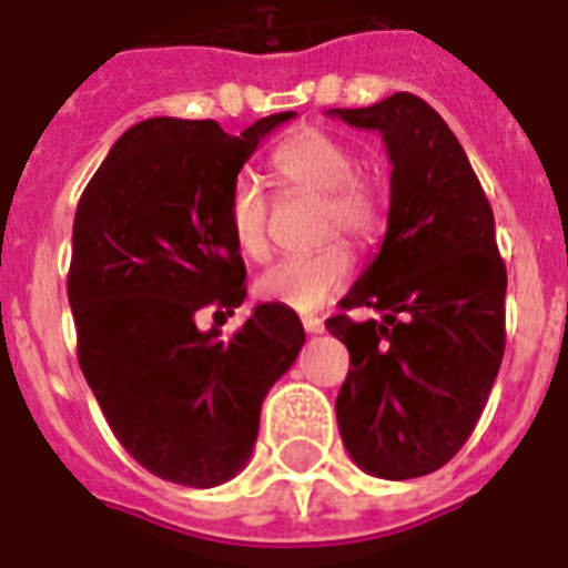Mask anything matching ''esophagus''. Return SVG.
Wrapping results in <instances>:
<instances>
[{
    "instance_id": "esophagus-1",
    "label": "esophagus",
    "mask_w": 568,
    "mask_h": 568,
    "mask_svg": "<svg viewBox=\"0 0 568 568\" xmlns=\"http://www.w3.org/2000/svg\"><path fill=\"white\" fill-rule=\"evenodd\" d=\"M303 328H306L308 335H321L326 326H323L321 317H303Z\"/></svg>"
}]
</instances>
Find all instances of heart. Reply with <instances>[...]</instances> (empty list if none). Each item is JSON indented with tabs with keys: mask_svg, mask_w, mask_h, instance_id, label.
<instances>
[{
	"mask_svg": "<svg viewBox=\"0 0 568 568\" xmlns=\"http://www.w3.org/2000/svg\"><path fill=\"white\" fill-rule=\"evenodd\" d=\"M357 155L343 138L323 130H300L276 146L271 170L285 187L323 195L321 240L343 236L366 242L381 225L378 193L357 173ZM227 227L247 260L268 256V195L254 175H236L227 193ZM349 251L337 242L306 256L271 265L256 280V294L294 312H314L341 292L349 280Z\"/></svg>",
	"mask_w": 568,
	"mask_h": 568,
	"instance_id": "b5f03b06",
	"label": "heart"
}]
</instances>
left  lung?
Returning <instances> with one entry per match:
<instances>
[{"label":"left lung","instance_id":"1","mask_svg":"<svg viewBox=\"0 0 568 568\" xmlns=\"http://www.w3.org/2000/svg\"><path fill=\"white\" fill-rule=\"evenodd\" d=\"M389 152L381 251L326 328L349 349L337 427L357 468L416 479L454 459L483 416L505 352V262L494 211L442 114L409 92L332 109ZM349 307L381 322L355 324Z\"/></svg>","mask_w":568,"mask_h":568}]
</instances>
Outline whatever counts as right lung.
Segmentation results:
<instances>
[{"instance_id":"right-lung-1","label":"right lung","mask_w":568,"mask_h":568,"mask_svg":"<svg viewBox=\"0 0 568 568\" xmlns=\"http://www.w3.org/2000/svg\"><path fill=\"white\" fill-rule=\"evenodd\" d=\"M292 118L268 114L242 135L150 118L118 138L80 195L69 268L80 369L114 438L166 483L213 488L240 474L265 395L306 343L280 303L256 306L227 341L195 326L202 308L233 314L245 300L227 193Z\"/></svg>"}]
</instances>
